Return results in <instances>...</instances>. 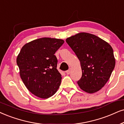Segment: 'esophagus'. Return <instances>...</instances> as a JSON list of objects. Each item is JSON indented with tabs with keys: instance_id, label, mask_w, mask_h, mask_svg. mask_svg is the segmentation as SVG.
<instances>
[{
	"instance_id": "1",
	"label": "esophagus",
	"mask_w": 124,
	"mask_h": 124,
	"mask_svg": "<svg viewBox=\"0 0 124 124\" xmlns=\"http://www.w3.org/2000/svg\"><path fill=\"white\" fill-rule=\"evenodd\" d=\"M70 71H71L70 69H69L68 70H67V71H66V73L67 74H69L70 73Z\"/></svg>"
}]
</instances>
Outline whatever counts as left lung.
<instances>
[{
    "instance_id": "1",
    "label": "left lung",
    "mask_w": 124,
    "mask_h": 124,
    "mask_svg": "<svg viewBox=\"0 0 124 124\" xmlns=\"http://www.w3.org/2000/svg\"><path fill=\"white\" fill-rule=\"evenodd\" d=\"M79 59L82 77L77 84L89 93L98 92L110 78L115 66L110 45L96 35L81 32L66 40Z\"/></svg>"
}]
</instances>
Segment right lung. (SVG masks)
Wrapping results in <instances>:
<instances>
[{"instance_id": "right-lung-1", "label": "right lung", "mask_w": 124, "mask_h": 124, "mask_svg": "<svg viewBox=\"0 0 124 124\" xmlns=\"http://www.w3.org/2000/svg\"><path fill=\"white\" fill-rule=\"evenodd\" d=\"M63 43L62 39L42 38L26 43L20 50L16 58L20 78L36 96L48 98L59 87L62 77L54 54Z\"/></svg>"}]
</instances>
